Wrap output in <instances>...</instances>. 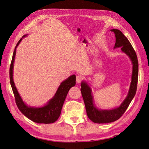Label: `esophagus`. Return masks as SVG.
Returning <instances> with one entry per match:
<instances>
[{
    "label": "esophagus",
    "mask_w": 149,
    "mask_h": 149,
    "mask_svg": "<svg viewBox=\"0 0 149 149\" xmlns=\"http://www.w3.org/2000/svg\"><path fill=\"white\" fill-rule=\"evenodd\" d=\"M83 79V76H82L78 75V76H76V82H77L78 83H80L82 81Z\"/></svg>",
    "instance_id": "1"
}]
</instances>
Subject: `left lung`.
Returning a JSON list of instances; mask_svg holds the SVG:
<instances>
[{"label": "left lung", "instance_id": "1", "mask_svg": "<svg viewBox=\"0 0 149 149\" xmlns=\"http://www.w3.org/2000/svg\"><path fill=\"white\" fill-rule=\"evenodd\" d=\"M115 34L116 43L114 48H121V50L125 53L132 61V74L129 91L127 97L119 107L111 110L98 109L94 106L91 89L86 81H82L81 84V92L84 100L86 113L89 119L94 123L103 124L109 123L119 119L127 109L130 102L136 94L137 87L139 63L137 55L132 45L127 37L118 29H112Z\"/></svg>", "mask_w": 149, "mask_h": 149}]
</instances>
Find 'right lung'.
I'll return each instance as SVG.
<instances>
[{"mask_svg": "<svg viewBox=\"0 0 149 149\" xmlns=\"http://www.w3.org/2000/svg\"><path fill=\"white\" fill-rule=\"evenodd\" d=\"M25 36H26V35L23 36L18 42L14 49L9 70L10 82L13 94H14L16 104L22 114L35 123L39 124L53 123L57 120L60 116L63 105L69 90L76 84V76L74 74L72 75L63 81L58 87L55 96L44 106L34 107L28 106L25 104L17 91L13 79V63H14L16 55V48L22 41V38Z\"/></svg>", "mask_w": 149, "mask_h": 149, "instance_id": "1", "label": "right lung"}]
</instances>
